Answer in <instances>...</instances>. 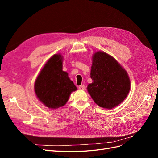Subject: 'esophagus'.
Returning a JSON list of instances; mask_svg holds the SVG:
<instances>
[{
  "mask_svg": "<svg viewBox=\"0 0 158 158\" xmlns=\"http://www.w3.org/2000/svg\"><path fill=\"white\" fill-rule=\"evenodd\" d=\"M78 88H79L80 89H82V90H84V89H85V85H84L82 84V85H79V87H78Z\"/></svg>",
  "mask_w": 158,
  "mask_h": 158,
  "instance_id": "obj_1",
  "label": "esophagus"
}]
</instances>
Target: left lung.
Masks as SVG:
<instances>
[{"label": "left lung", "mask_w": 158, "mask_h": 158, "mask_svg": "<svg viewBox=\"0 0 158 158\" xmlns=\"http://www.w3.org/2000/svg\"><path fill=\"white\" fill-rule=\"evenodd\" d=\"M88 91L99 107L112 109L126 98L131 88L126 70L113 57L98 51L93 55Z\"/></svg>", "instance_id": "1"}]
</instances>
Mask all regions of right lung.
<instances>
[{
  "mask_svg": "<svg viewBox=\"0 0 158 158\" xmlns=\"http://www.w3.org/2000/svg\"><path fill=\"white\" fill-rule=\"evenodd\" d=\"M60 55H54L47 62L34 85L37 97L45 106L56 109L67 102L72 92L77 89L68 73L63 70Z\"/></svg>",
  "mask_w": 158,
  "mask_h": 158,
  "instance_id": "obj_1",
  "label": "right lung"
}]
</instances>
